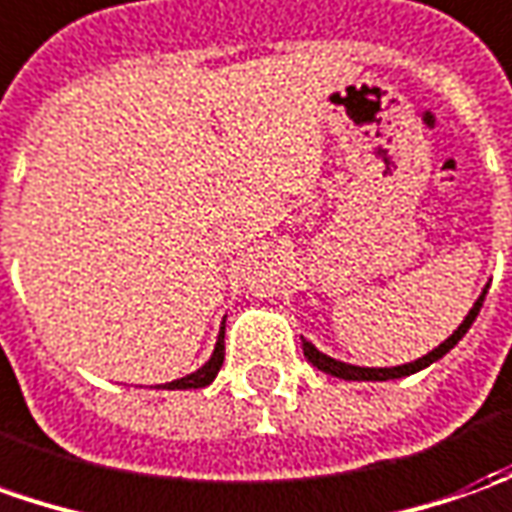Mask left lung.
Returning a JSON list of instances; mask_svg holds the SVG:
<instances>
[{"label": "left lung", "instance_id": "8db88e82", "mask_svg": "<svg viewBox=\"0 0 512 512\" xmlns=\"http://www.w3.org/2000/svg\"><path fill=\"white\" fill-rule=\"evenodd\" d=\"M490 285L482 288V294H479V300L474 302V308L468 311V316L462 319V325L451 336H448L446 342L440 344V347H434L431 353H426L423 358H417V361H409V364H401V367H356V364H344V361H336V358L325 356L322 350H316L314 344L308 342V339H302V353L305 358L314 364L316 370H322V373L333 375V378H344V381H389V378H403V375H412L420 373V370H426L429 364H434L437 358H443L454 347V344L460 342L462 336L468 333V328L474 325V319L479 316V308H482V302H485V294H488Z\"/></svg>", "mask_w": 512, "mask_h": 512}]
</instances>
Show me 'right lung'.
<instances>
[{"label":"right lung","instance_id":"1","mask_svg":"<svg viewBox=\"0 0 512 512\" xmlns=\"http://www.w3.org/2000/svg\"><path fill=\"white\" fill-rule=\"evenodd\" d=\"M224 322H221V330H218V342H215V350H212L210 361L204 364V367H198L196 373L184 375V378H176V381H170L165 384L168 389H201L207 387L215 381V375L221 370V364H224Z\"/></svg>","mask_w":512,"mask_h":512}]
</instances>
